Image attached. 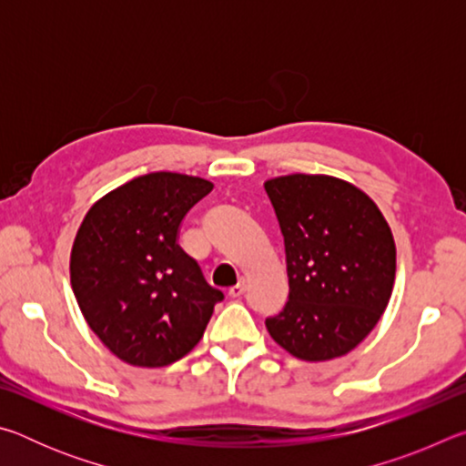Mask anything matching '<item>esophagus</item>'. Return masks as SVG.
<instances>
[{
	"instance_id": "1",
	"label": "esophagus",
	"mask_w": 466,
	"mask_h": 466,
	"mask_svg": "<svg viewBox=\"0 0 466 466\" xmlns=\"http://www.w3.org/2000/svg\"><path fill=\"white\" fill-rule=\"evenodd\" d=\"M244 289H247V281H244V278H240L238 283H234V286L228 289V294H230L232 298H240L244 294Z\"/></svg>"
}]
</instances>
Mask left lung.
<instances>
[{
  "mask_svg": "<svg viewBox=\"0 0 466 466\" xmlns=\"http://www.w3.org/2000/svg\"><path fill=\"white\" fill-rule=\"evenodd\" d=\"M286 244L289 296L265 320L273 341L306 361L345 356L392 294L397 248L380 209L351 183L288 175L265 183Z\"/></svg>",
  "mask_w": 466,
  "mask_h": 466,
  "instance_id": "1",
  "label": "left lung"
}]
</instances>
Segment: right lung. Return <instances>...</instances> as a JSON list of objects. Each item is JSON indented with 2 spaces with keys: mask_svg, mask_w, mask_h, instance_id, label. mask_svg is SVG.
<instances>
[{
  "mask_svg": "<svg viewBox=\"0 0 466 466\" xmlns=\"http://www.w3.org/2000/svg\"><path fill=\"white\" fill-rule=\"evenodd\" d=\"M211 188L199 177L149 172L94 203L76 234L69 273L77 306L131 366L185 358L224 299L178 244L188 209Z\"/></svg>",
  "mask_w": 466,
  "mask_h": 466,
  "instance_id": "add662e5",
  "label": "right lung"
}]
</instances>
